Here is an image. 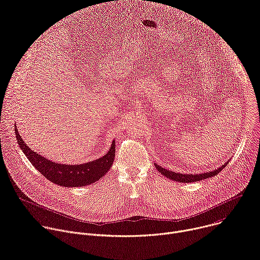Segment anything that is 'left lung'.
<instances>
[{"instance_id":"1","label":"left lung","mask_w":260,"mask_h":260,"mask_svg":"<svg viewBox=\"0 0 260 260\" xmlns=\"http://www.w3.org/2000/svg\"><path fill=\"white\" fill-rule=\"evenodd\" d=\"M228 164H229V161L225 162L222 167H220L216 170H213L212 172H207V173H202V174H184V173L180 174V173H175V172L169 171L167 169H164V168H161L160 166H158L156 164H155V167L161 175H164L165 177H167L171 180H174V181L180 182V183H189V182L201 181V180L211 178V177H214V176L218 175V173H220L222 170H223V168H225V166Z\"/></svg>"}]
</instances>
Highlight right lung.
<instances>
[{"label":"right lung","mask_w":260,"mask_h":260,"mask_svg":"<svg viewBox=\"0 0 260 260\" xmlns=\"http://www.w3.org/2000/svg\"><path fill=\"white\" fill-rule=\"evenodd\" d=\"M16 126V125H15ZM17 143L24 155L46 179L64 187H81L93 184L103 178L111 166L113 165L115 157V142H112L109 151L101 158L81 165H63L57 164L43 157L39 153L34 152L27 147L18 134L17 127L14 128Z\"/></svg>","instance_id":"1"}]
</instances>
